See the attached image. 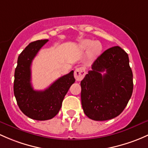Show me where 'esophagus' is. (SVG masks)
<instances>
[{
    "instance_id": "34e87169",
    "label": "esophagus",
    "mask_w": 148,
    "mask_h": 148,
    "mask_svg": "<svg viewBox=\"0 0 148 148\" xmlns=\"http://www.w3.org/2000/svg\"><path fill=\"white\" fill-rule=\"evenodd\" d=\"M86 74V70L84 67H79L74 71V77L77 81H82Z\"/></svg>"
}]
</instances>
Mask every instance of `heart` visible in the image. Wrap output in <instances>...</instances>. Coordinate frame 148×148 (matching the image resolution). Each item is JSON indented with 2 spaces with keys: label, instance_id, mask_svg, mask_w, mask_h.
Segmentation results:
<instances>
[{
  "label": "heart",
  "instance_id": "1",
  "mask_svg": "<svg viewBox=\"0 0 148 148\" xmlns=\"http://www.w3.org/2000/svg\"><path fill=\"white\" fill-rule=\"evenodd\" d=\"M79 47L81 49H86L88 48L87 52V57L90 60H94L102 50V45L99 42L93 41L91 40H83L80 41Z\"/></svg>",
  "mask_w": 148,
  "mask_h": 148
}]
</instances>
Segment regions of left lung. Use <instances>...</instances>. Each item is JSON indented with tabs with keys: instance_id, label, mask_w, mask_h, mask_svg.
<instances>
[{
	"instance_id": "obj_1",
	"label": "left lung",
	"mask_w": 148,
	"mask_h": 148,
	"mask_svg": "<svg viewBox=\"0 0 148 148\" xmlns=\"http://www.w3.org/2000/svg\"><path fill=\"white\" fill-rule=\"evenodd\" d=\"M81 82L84 112L94 121L119 116L133 94V72L128 55L119 46L106 49L95 60ZM106 71L102 75L101 73Z\"/></svg>"
}]
</instances>
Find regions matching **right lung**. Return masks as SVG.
<instances>
[{"label": "right lung", "instance_id": "obj_1", "mask_svg": "<svg viewBox=\"0 0 148 148\" xmlns=\"http://www.w3.org/2000/svg\"><path fill=\"white\" fill-rule=\"evenodd\" d=\"M48 40L32 42L18 59L15 70L14 95L20 109L37 121L52 119L60 111L65 95L75 82L74 71L59 78L44 91H35L31 84V64L37 52Z\"/></svg>", "mask_w": 148, "mask_h": 148}]
</instances>
